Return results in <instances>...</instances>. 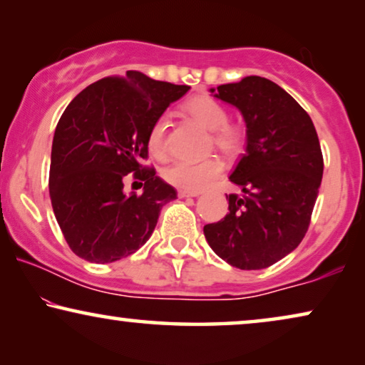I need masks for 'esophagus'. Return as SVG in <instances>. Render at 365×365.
<instances>
[{"instance_id":"34e87169","label":"esophagus","mask_w":365,"mask_h":365,"mask_svg":"<svg viewBox=\"0 0 365 365\" xmlns=\"http://www.w3.org/2000/svg\"><path fill=\"white\" fill-rule=\"evenodd\" d=\"M199 194H201L199 191H184V189H179L178 191L179 197H197Z\"/></svg>"}]
</instances>
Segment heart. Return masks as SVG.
I'll use <instances>...</instances> for the list:
<instances>
[{
  "label": "heart",
  "instance_id": "1",
  "mask_svg": "<svg viewBox=\"0 0 365 365\" xmlns=\"http://www.w3.org/2000/svg\"><path fill=\"white\" fill-rule=\"evenodd\" d=\"M186 113L202 128L211 131L209 144L226 158H236L246 144V129L239 123L229 121L227 109L221 103L206 94L189 99ZM168 119L161 116L153 123L148 133V148L154 158L166 156ZM222 174V163L216 158H209L201 163L178 161L164 168V181L184 191H202Z\"/></svg>",
  "mask_w": 365,
  "mask_h": 365
}]
</instances>
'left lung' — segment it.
Wrapping results in <instances>:
<instances>
[{
	"mask_svg": "<svg viewBox=\"0 0 365 365\" xmlns=\"http://www.w3.org/2000/svg\"><path fill=\"white\" fill-rule=\"evenodd\" d=\"M214 96L241 111L247 146L229 176L242 194L226 196L229 212L204 236L231 266L266 269L306 236L324 173L321 144L301 104L266 78L221 84Z\"/></svg>",
	"mask_w": 365,
	"mask_h": 365,
	"instance_id": "obj_1",
	"label": "left lung"
}]
</instances>
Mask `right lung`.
<instances>
[{"label":"right lung","instance_id":"add662e5","mask_svg":"<svg viewBox=\"0 0 365 365\" xmlns=\"http://www.w3.org/2000/svg\"><path fill=\"white\" fill-rule=\"evenodd\" d=\"M189 89L128 71L89 84L64 109L53 138L49 196L76 256L114 262L151 237L163 206L178 192L154 168L141 164L148 158V133ZM129 172L145 182L143 195L123 192Z\"/></svg>","mask_w":365,"mask_h":365}]
</instances>
